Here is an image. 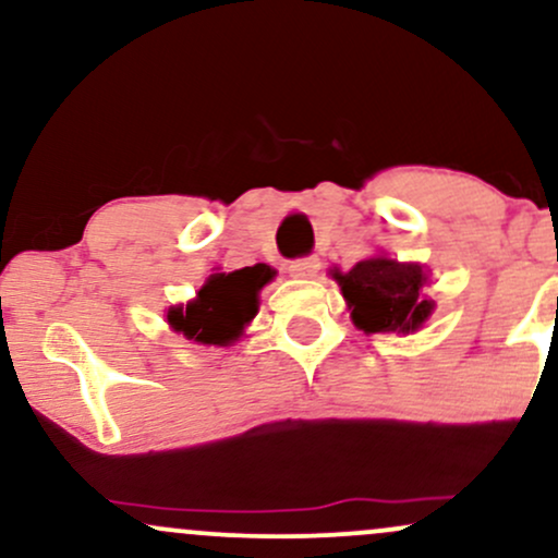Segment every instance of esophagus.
I'll return each instance as SVG.
<instances>
[{
  "label": "esophagus",
  "mask_w": 558,
  "mask_h": 558,
  "mask_svg": "<svg viewBox=\"0 0 558 558\" xmlns=\"http://www.w3.org/2000/svg\"><path fill=\"white\" fill-rule=\"evenodd\" d=\"M317 270H319V259L317 257L296 259V262H291V267H288L291 278H315Z\"/></svg>",
  "instance_id": "obj_1"
}]
</instances>
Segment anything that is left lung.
<instances>
[{
    "label": "left lung",
    "mask_w": 558,
    "mask_h": 558,
    "mask_svg": "<svg viewBox=\"0 0 558 558\" xmlns=\"http://www.w3.org/2000/svg\"><path fill=\"white\" fill-rule=\"evenodd\" d=\"M341 286L351 319L364 332H414L433 315L435 301L425 296V267L417 262L373 257L349 272L330 270Z\"/></svg>",
    "instance_id": "1"
}]
</instances>
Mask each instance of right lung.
<instances>
[{"label": "right lung", "mask_w": 558, "mask_h": 558, "mask_svg": "<svg viewBox=\"0 0 558 558\" xmlns=\"http://www.w3.org/2000/svg\"><path fill=\"white\" fill-rule=\"evenodd\" d=\"M275 278L270 265H252L233 272L209 275L196 299L168 310V323L189 341L230 345L243 336L259 310V291Z\"/></svg>", "instance_id": "add662e5"}]
</instances>
